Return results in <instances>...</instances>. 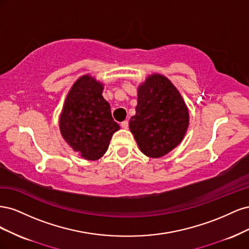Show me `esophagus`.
Returning <instances> with one entry per match:
<instances>
[{
    "instance_id": "obj_1",
    "label": "esophagus",
    "mask_w": 249,
    "mask_h": 249,
    "mask_svg": "<svg viewBox=\"0 0 249 249\" xmlns=\"http://www.w3.org/2000/svg\"><path fill=\"white\" fill-rule=\"evenodd\" d=\"M120 125H122L123 129H127V127H129V122H127V120H124V122L120 124Z\"/></svg>"
}]
</instances>
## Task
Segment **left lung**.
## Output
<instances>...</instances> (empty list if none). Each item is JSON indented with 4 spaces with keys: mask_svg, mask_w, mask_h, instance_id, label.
<instances>
[{
    "mask_svg": "<svg viewBox=\"0 0 249 249\" xmlns=\"http://www.w3.org/2000/svg\"><path fill=\"white\" fill-rule=\"evenodd\" d=\"M129 126L140 150L149 158L167 155L182 142L189 126V110L168 78L153 73L141 83L136 114Z\"/></svg>",
    "mask_w": 249,
    "mask_h": 249,
    "instance_id": "1",
    "label": "left lung"
}]
</instances>
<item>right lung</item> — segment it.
<instances>
[{
    "label": "right lung",
    "instance_id": "obj_1",
    "mask_svg": "<svg viewBox=\"0 0 249 249\" xmlns=\"http://www.w3.org/2000/svg\"><path fill=\"white\" fill-rule=\"evenodd\" d=\"M103 90V83L90 74L80 77L67 93L59 118L63 139L89 161L99 160L105 155L113 134L120 129L112 118Z\"/></svg>",
    "mask_w": 249,
    "mask_h": 249
}]
</instances>
